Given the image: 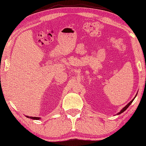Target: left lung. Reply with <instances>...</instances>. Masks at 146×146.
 <instances>
[{
    "label": "left lung",
    "instance_id": "1",
    "mask_svg": "<svg viewBox=\"0 0 146 146\" xmlns=\"http://www.w3.org/2000/svg\"><path fill=\"white\" fill-rule=\"evenodd\" d=\"M137 94H138V93H137ZM137 94H136V96H135V98H134V99H132V101H130V102H129V103L128 104H127V105L126 106H124V107H123V108H122V109H121V110H120V112H118V113H117V115H119V114H121V113H123V112H124V111H125V110H127V108H128V107H129V106L131 105V104L132 103H133V101H134V99H135V98H136V96H137Z\"/></svg>",
    "mask_w": 146,
    "mask_h": 146
}]
</instances>
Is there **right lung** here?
<instances>
[{
  "label": "right lung",
  "instance_id": "obj_1",
  "mask_svg": "<svg viewBox=\"0 0 146 146\" xmlns=\"http://www.w3.org/2000/svg\"><path fill=\"white\" fill-rule=\"evenodd\" d=\"M26 117H28V118H31V119H36V120H38L41 118V117H31V116H28V115H26Z\"/></svg>",
  "mask_w": 146,
  "mask_h": 146
}]
</instances>
